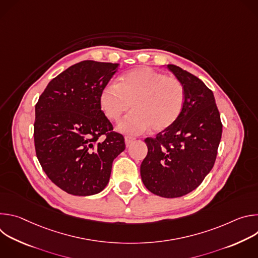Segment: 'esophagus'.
Masks as SVG:
<instances>
[{"label": "esophagus", "mask_w": 258, "mask_h": 258, "mask_svg": "<svg viewBox=\"0 0 258 258\" xmlns=\"http://www.w3.org/2000/svg\"><path fill=\"white\" fill-rule=\"evenodd\" d=\"M135 140V138H133V137H131V136H125L124 137V141H125V145L128 147L132 143H133V141Z\"/></svg>", "instance_id": "obj_1"}]
</instances>
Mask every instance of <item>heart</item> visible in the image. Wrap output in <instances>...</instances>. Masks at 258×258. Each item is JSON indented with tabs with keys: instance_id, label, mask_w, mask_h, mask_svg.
Instances as JSON below:
<instances>
[{
	"instance_id": "obj_1",
	"label": "heart",
	"mask_w": 258,
	"mask_h": 258,
	"mask_svg": "<svg viewBox=\"0 0 258 258\" xmlns=\"http://www.w3.org/2000/svg\"><path fill=\"white\" fill-rule=\"evenodd\" d=\"M186 91L179 80L147 66L136 67L118 79L117 85L107 84L99 95V104L109 120H118L131 106L133 113L122 119L118 130L139 135L149 127L161 132L180 116Z\"/></svg>"
}]
</instances>
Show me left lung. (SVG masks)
I'll list each match as a JSON object with an SVG mask.
<instances>
[{
	"mask_svg": "<svg viewBox=\"0 0 258 258\" xmlns=\"http://www.w3.org/2000/svg\"><path fill=\"white\" fill-rule=\"evenodd\" d=\"M168 69L185 88V107L170 127L145 139L148 153L141 176L153 194L176 198L195 190L212 169L223 123L212 91L178 66L169 64Z\"/></svg>",
	"mask_w": 258,
	"mask_h": 258,
	"instance_id": "1",
	"label": "left lung"
}]
</instances>
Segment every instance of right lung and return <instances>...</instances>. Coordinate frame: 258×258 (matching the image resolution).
Segmentation results:
<instances>
[{
  "label": "right lung",
  "instance_id": "obj_1",
  "mask_svg": "<svg viewBox=\"0 0 258 258\" xmlns=\"http://www.w3.org/2000/svg\"><path fill=\"white\" fill-rule=\"evenodd\" d=\"M117 66L92 60L72 65L49 83L35 104L36 157L48 177L68 194L101 192L114 158L125 149L123 136L113 131L99 104L100 92Z\"/></svg>",
  "mask_w": 258,
  "mask_h": 258
}]
</instances>
